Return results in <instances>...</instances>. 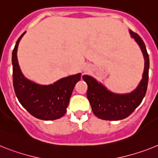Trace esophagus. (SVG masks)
<instances>
[{
	"label": "esophagus",
	"instance_id": "34e87169",
	"mask_svg": "<svg viewBox=\"0 0 158 158\" xmlns=\"http://www.w3.org/2000/svg\"><path fill=\"white\" fill-rule=\"evenodd\" d=\"M89 70H90V68H89V67H87V68L85 69V71H89Z\"/></svg>",
	"mask_w": 158,
	"mask_h": 158
}]
</instances>
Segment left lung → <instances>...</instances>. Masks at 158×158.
Returning a JSON list of instances; mask_svg holds the SVG:
<instances>
[{"instance_id": "obj_1", "label": "left lung", "mask_w": 158, "mask_h": 158, "mask_svg": "<svg viewBox=\"0 0 158 158\" xmlns=\"http://www.w3.org/2000/svg\"><path fill=\"white\" fill-rule=\"evenodd\" d=\"M132 38L140 46L144 59L143 77L138 87L131 93L116 94L89 75H83L87 84V97L95 116L106 120H119L130 116L144 99L149 80V59L144 42L138 34L129 30Z\"/></svg>"}]
</instances>
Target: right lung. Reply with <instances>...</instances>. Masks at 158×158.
<instances>
[{
    "label": "right lung",
    "instance_id": "obj_1",
    "mask_svg": "<svg viewBox=\"0 0 158 158\" xmlns=\"http://www.w3.org/2000/svg\"><path fill=\"white\" fill-rule=\"evenodd\" d=\"M18 38L12 54L13 83L17 98L24 108L34 117L53 120L64 116L73 89L80 80L81 74L63 78L50 85H39L24 76L18 65L17 51L21 38Z\"/></svg>",
    "mask_w": 158,
    "mask_h": 158
}]
</instances>
